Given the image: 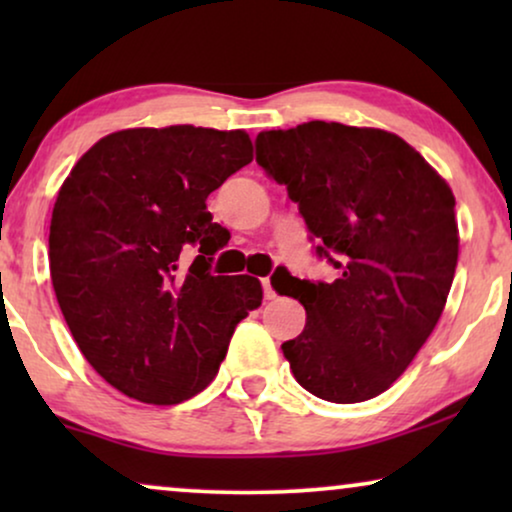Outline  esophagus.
<instances>
[{
  "instance_id": "1",
  "label": "esophagus",
  "mask_w": 512,
  "mask_h": 512,
  "mask_svg": "<svg viewBox=\"0 0 512 512\" xmlns=\"http://www.w3.org/2000/svg\"><path fill=\"white\" fill-rule=\"evenodd\" d=\"M263 296L268 298V300H272V298H277V293H275V289H272V282H270V277H265L263 279Z\"/></svg>"
}]
</instances>
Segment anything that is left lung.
Here are the masks:
<instances>
[{
	"mask_svg": "<svg viewBox=\"0 0 512 512\" xmlns=\"http://www.w3.org/2000/svg\"><path fill=\"white\" fill-rule=\"evenodd\" d=\"M256 163L286 186L328 282L289 275L307 312L282 352L293 377L331 403L387 391L436 328L459 256L454 195L394 132L310 121L256 137Z\"/></svg>",
	"mask_w": 512,
	"mask_h": 512,
	"instance_id": "8db88e82",
	"label": "left lung"
}]
</instances>
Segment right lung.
<instances>
[{
    "mask_svg": "<svg viewBox=\"0 0 512 512\" xmlns=\"http://www.w3.org/2000/svg\"><path fill=\"white\" fill-rule=\"evenodd\" d=\"M251 158L244 130L132 128L102 137L62 184L53 289L83 356L121 394L153 405L200 394L261 305L256 277L209 272L230 235L207 195ZM186 246L199 247L188 269Z\"/></svg>",
    "mask_w": 512,
    "mask_h": 512,
    "instance_id": "add662e5",
    "label": "right lung"
}]
</instances>
